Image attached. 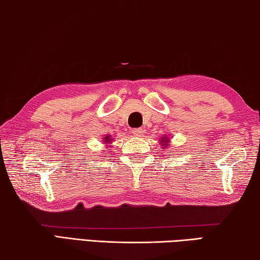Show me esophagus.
<instances>
[{"mask_svg":"<svg viewBox=\"0 0 260 260\" xmlns=\"http://www.w3.org/2000/svg\"><path fill=\"white\" fill-rule=\"evenodd\" d=\"M132 133H133L134 136H138V138H140V136L143 135V129L142 128H135L132 131Z\"/></svg>","mask_w":260,"mask_h":260,"instance_id":"obj_1","label":"esophagus"}]
</instances>
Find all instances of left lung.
Instances as JSON below:
<instances>
[{"instance_id": "8db88e82", "label": "left lung", "mask_w": 260, "mask_h": 260, "mask_svg": "<svg viewBox=\"0 0 260 260\" xmlns=\"http://www.w3.org/2000/svg\"><path fill=\"white\" fill-rule=\"evenodd\" d=\"M167 142H169V139H167L166 136H165V138H161L160 139V143L162 144V148H165V147L169 146V144H167Z\"/></svg>"}]
</instances>
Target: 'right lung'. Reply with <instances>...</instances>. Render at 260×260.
<instances>
[{"label":"right lung","instance_id":"add662e5","mask_svg":"<svg viewBox=\"0 0 260 260\" xmlns=\"http://www.w3.org/2000/svg\"><path fill=\"white\" fill-rule=\"evenodd\" d=\"M103 141H104L103 143H110V142H112V139H111V136H110V135H105L103 138Z\"/></svg>","mask_w":260,"mask_h":260}]
</instances>
